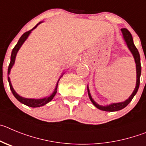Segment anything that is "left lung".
<instances>
[{"label":"left lung","instance_id":"left-lung-1","mask_svg":"<svg viewBox=\"0 0 146 146\" xmlns=\"http://www.w3.org/2000/svg\"><path fill=\"white\" fill-rule=\"evenodd\" d=\"M121 31L122 34H123V36H124V38L125 40L126 43L127 44V46L129 48V50L131 51L132 54H133L134 58L135 60V63H136V70H137V82H136V86H135V90L133 91L132 94H131V96L129 98V99H127V100L124 101V102H119V103H113V104L110 105V106H102L100 105H98L94 100L92 98L91 94L89 93V90L88 89V94H89V99L91 100L94 106L95 107L98 108L100 110H102V111H117L119 110H121V109L124 108L129 103V102L132 101V98H134V96L136 94L137 90H138L139 86H140V74H141V65H140V54H139L138 50L137 48H136V46L134 44L133 39H132V36L131 35L130 32L127 30V28H121Z\"/></svg>","mask_w":146,"mask_h":146}]
</instances>
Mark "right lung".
<instances>
[{
  "label": "right lung",
  "mask_w": 146,
  "mask_h": 146,
  "mask_svg": "<svg viewBox=\"0 0 146 146\" xmlns=\"http://www.w3.org/2000/svg\"><path fill=\"white\" fill-rule=\"evenodd\" d=\"M40 22H39L38 24H40ZM38 24L36 25H35V27L32 29V30H31V31H27V32L23 34L22 36H21L20 38L19 39V40H18V42H17V44H16V46L14 47V48H13L12 52H11V62H10V63H9V68H8V76H9V73H10V70H11V68H12L13 65L14 64V61H15V58H16V55H17V53L18 51H19V48H20L21 46L22 45V44L24 43L25 40L27 39V38L28 37L29 34L31 33V32L33 31V29H35V27L38 25ZM8 81H9V86H10V89H11V92L13 93V94H14V97L17 98V100L18 101H19L20 102H22V103H23V104L26 105V106H30V107H32V108H37V107H40V106H44V105H46V103H48V102H50V101L53 99V98L55 96L56 93H57V86H56V88H55L54 92L52 93V95L49 96L48 98H43V99H39V100L27 99V98H22V97H20L19 94H17V93H16V92L14 91V89H13V87H12V86H11V81H10V78H9V76H8ZM57 84H58V83H57Z\"/></svg>",
  "instance_id": "add662e5"
}]
</instances>
